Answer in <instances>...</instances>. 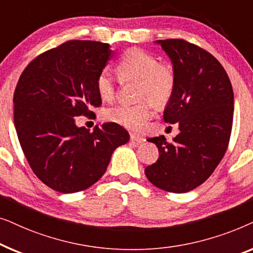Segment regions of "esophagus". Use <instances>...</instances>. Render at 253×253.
Segmentation results:
<instances>
[{
  "instance_id": "obj_1",
  "label": "esophagus",
  "mask_w": 253,
  "mask_h": 253,
  "mask_svg": "<svg viewBox=\"0 0 253 253\" xmlns=\"http://www.w3.org/2000/svg\"><path fill=\"white\" fill-rule=\"evenodd\" d=\"M130 139L132 141H137V143H141V141L145 140V138L138 136V134H136V133H131L130 134Z\"/></svg>"
}]
</instances>
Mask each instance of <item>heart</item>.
I'll return each instance as SVG.
<instances>
[{"mask_svg":"<svg viewBox=\"0 0 253 253\" xmlns=\"http://www.w3.org/2000/svg\"><path fill=\"white\" fill-rule=\"evenodd\" d=\"M117 72L122 81L138 82V99L147 100L136 105L112 107L106 110L105 117L129 130L140 131L153 117L154 108L151 103L161 109L171 100L176 88V72L171 64L159 62L155 55L136 47L124 51L117 64ZM95 88L105 101L115 98L116 85L108 71L103 70L98 75Z\"/></svg>","mask_w":253,"mask_h":253,"instance_id":"1","label":"heart"}]
</instances>
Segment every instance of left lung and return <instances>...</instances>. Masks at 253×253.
<instances>
[{"instance_id":"1","label":"left lung","mask_w":253,"mask_h":253,"mask_svg":"<svg viewBox=\"0 0 253 253\" xmlns=\"http://www.w3.org/2000/svg\"><path fill=\"white\" fill-rule=\"evenodd\" d=\"M176 72L166 123L178 124L172 141L148 138L159 148L157 162L145 168L148 181L168 192L183 193L203 184L222 160L229 144L234 93L226 70L212 54L183 39L158 40Z\"/></svg>"}]
</instances>
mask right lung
<instances>
[{
	"instance_id": "obj_1",
	"label": "right lung",
	"mask_w": 253,
	"mask_h": 253,
	"mask_svg": "<svg viewBox=\"0 0 253 253\" xmlns=\"http://www.w3.org/2000/svg\"><path fill=\"white\" fill-rule=\"evenodd\" d=\"M112 57L108 43L70 40L27 64L13 94V122L34 174L50 189L79 192L101 178L127 131L109 122L93 132L76 126L102 100L95 79Z\"/></svg>"
}]
</instances>
